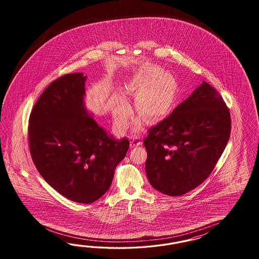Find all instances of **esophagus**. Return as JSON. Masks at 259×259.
Masks as SVG:
<instances>
[{"label": "esophagus", "mask_w": 259, "mask_h": 259, "mask_svg": "<svg viewBox=\"0 0 259 259\" xmlns=\"http://www.w3.org/2000/svg\"><path fill=\"white\" fill-rule=\"evenodd\" d=\"M142 144V141H141V139L140 138H133L131 141H130V146L131 147H137V146H140Z\"/></svg>", "instance_id": "1"}]
</instances>
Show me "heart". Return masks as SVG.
I'll return each instance as SVG.
<instances>
[{
	"instance_id": "1",
	"label": "heart",
	"mask_w": 259,
	"mask_h": 259,
	"mask_svg": "<svg viewBox=\"0 0 259 259\" xmlns=\"http://www.w3.org/2000/svg\"><path fill=\"white\" fill-rule=\"evenodd\" d=\"M130 94L138 96L136 107L138 112L149 119H157L164 116L172 106L176 98L177 85L171 75L160 68L150 67L141 71L126 85ZM131 108L123 99H118L114 110V120L118 130L123 131L128 126ZM142 118L135 119V131H141Z\"/></svg>"
}]
</instances>
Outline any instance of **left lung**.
Wrapping results in <instances>:
<instances>
[{
    "label": "left lung",
    "instance_id": "obj_1",
    "mask_svg": "<svg viewBox=\"0 0 259 259\" xmlns=\"http://www.w3.org/2000/svg\"><path fill=\"white\" fill-rule=\"evenodd\" d=\"M231 134L230 111L206 81L150 128L143 143L150 184L167 196H182L212 172Z\"/></svg>",
    "mask_w": 259,
    "mask_h": 259
}]
</instances>
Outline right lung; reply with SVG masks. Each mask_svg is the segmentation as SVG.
Wrapping results in <instances>:
<instances>
[{
	"mask_svg": "<svg viewBox=\"0 0 259 259\" xmlns=\"http://www.w3.org/2000/svg\"><path fill=\"white\" fill-rule=\"evenodd\" d=\"M85 79L66 74L46 88L30 113L28 141L44 180L69 200L89 204L108 191L129 141L108 136L87 112Z\"/></svg>",
	"mask_w": 259,
	"mask_h": 259,
	"instance_id": "1",
	"label": "right lung"
}]
</instances>
